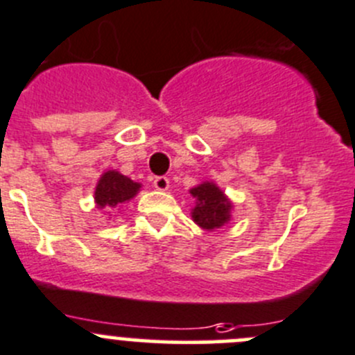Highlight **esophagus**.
<instances>
[{
	"mask_svg": "<svg viewBox=\"0 0 355 355\" xmlns=\"http://www.w3.org/2000/svg\"><path fill=\"white\" fill-rule=\"evenodd\" d=\"M154 187H156L157 191H168V189H170V180H168L166 177H156L154 178Z\"/></svg>",
	"mask_w": 355,
	"mask_h": 355,
	"instance_id": "obj_1",
	"label": "esophagus"
}]
</instances>
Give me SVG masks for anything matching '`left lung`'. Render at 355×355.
Instances as JSON below:
<instances>
[{
    "label": "left lung",
    "instance_id": "1",
    "mask_svg": "<svg viewBox=\"0 0 355 355\" xmlns=\"http://www.w3.org/2000/svg\"><path fill=\"white\" fill-rule=\"evenodd\" d=\"M189 192L196 199L194 208L191 209L196 225L205 230H215L230 222L232 202L215 182H201Z\"/></svg>",
    "mask_w": 355,
    "mask_h": 355
}]
</instances>
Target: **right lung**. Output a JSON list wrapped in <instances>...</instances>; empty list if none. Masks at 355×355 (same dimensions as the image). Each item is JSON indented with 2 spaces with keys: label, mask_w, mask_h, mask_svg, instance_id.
I'll use <instances>...</instances> for the list:
<instances>
[{
  "label": "right lung",
  "mask_w": 355,
  "mask_h": 355,
  "mask_svg": "<svg viewBox=\"0 0 355 355\" xmlns=\"http://www.w3.org/2000/svg\"><path fill=\"white\" fill-rule=\"evenodd\" d=\"M140 189H142V184L139 182H133L132 178L116 170H107L101 175L95 187V205L98 209H104L107 215H111L118 211L125 202L132 201L139 194Z\"/></svg>",
  "instance_id": "1"
}]
</instances>
